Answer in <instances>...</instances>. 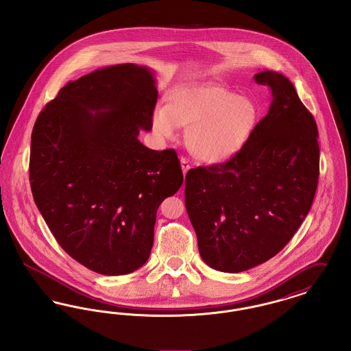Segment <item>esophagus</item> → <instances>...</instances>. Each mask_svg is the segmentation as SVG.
I'll return each mask as SVG.
<instances>
[{"mask_svg":"<svg viewBox=\"0 0 351 351\" xmlns=\"http://www.w3.org/2000/svg\"><path fill=\"white\" fill-rule=\"evenodd\" d=\"M180 163H182V169H183V173L185 175V173L188 172V169L191 168V166H189V160H188L186 158L182 156V158H180Z\"/></svg>","mask_w":351,"mask_h":351,"instance_id":"esophagus-1","label":"esophagus"}]
</instances>
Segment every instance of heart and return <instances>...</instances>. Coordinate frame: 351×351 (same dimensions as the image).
I'll return each instance as SVG.
<instances>
[{
	"mask_svg": "<svg viewBox=\"0 0 351 351\" xmlns=\"http://www.w3.org/2000/svg\"><path fill=\"white\" fill-rule=\"evenodd\" d=\"M258 121L259 108L250 97L217 84H186L169 92L167 106L154 110L152 129L163 139H175L180 126L189 128L191 151L205 163L221 165L243 150Z\"/></svg>",
	"mask_w": 351,
	"mask_h": 351,
	"instance_id": "obj_1",
	"label": "heart"
}]
</instances>
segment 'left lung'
Wrapping results in <instances>:
<instances>
[{
    "label": "left lung",
    "mask_w": 351,
    "mask_h": 351,
    "mask_svg": "<svg viewBox=\"0 0 351 351\" xmlns=\"http://www.w3.org/2000/svg\"><path fill=\"white\" fill-rule=\"evenodd\" d=\"M271 105L247 145L229 162L192 168L185 208L202 261L237 274L262 265L291 241L316 195L319 149L316 121L282 73L254 75Z\"/></svg>",
    "instance_id": "1"
}]
</instances>
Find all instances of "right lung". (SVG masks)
Segmentation results:
<instances>
[{"label":"right lung","mask_w":351,"mask_h":351,"mask_svg":"<svg viewBox=\"0 0 351 351\" xmlns=\"http://www.w3.org/2000/svg\"><path fill=\"white\" fill-rule=\"evenodd\" d=\"M156 100L150 68H101L66 84L34 125V201L62 249L101 275L147 262L156 210L183 184L175 150L138 141Z\"/></svg>","instance_id":"right-lung-1"}]
</instances>
